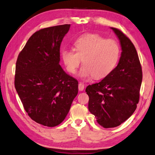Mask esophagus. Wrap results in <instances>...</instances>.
Wrapping results in <instances>:
<instances>
[{
  "mask_svg": "<svg viewBox=\"0 0 155 155\" xmlns=\"http://www.w3.org/2000/svg\"><path fill=\"white\" fill-rule=\"evenodd\" d=\"M84 84L83 83H82V82H80V83L78 84V90L80 91H84Z\"/></svg>",
  "mask_w": 155,
  "mask_h": 155,
  "instance_id": "esophagus-1",
  "label": "esophagus"
}]
</instances>
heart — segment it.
I'll list each match as a JSON object with an SVG mask.
<instances>
[{"label": "heart", "instance_id": "heart-1", "mask_svg": "<svg viewBox=\"0 0 155 155\" xmlns=\"http://www.w3.org/2000/svg\"><path fill=\"white\" fill-rule=\"evenodd\" d=\"M75 51L64 49L62 51L63 61L71 74L76 73L82 59L83 66L79 76L84 78L94 77L103 78L112 71L120 57V49L117 42L94 34H86L74 41Z\"/></svg>", "mask_w": 155, "mask_h": 155}]
</instances>
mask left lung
<instances>
[{
	"mask_svg": "<svg viewBox=\"0 0 155 155\" xmlns=\"http://www.w3.org/2000/svg\"><path fill=\"white\" fill-rule=\"evenodd\" d=\"M120 42L117 67L98 83L88 85V110L104 128L117 127L131 117L139 100L143 74L134 45L120 30L111 28Z\"/></svg>",
	"mask_w": 155,
	"mask_h": 155,
	"instance_id": "obj_1",
	"label": "left lung"
}]
</instances>
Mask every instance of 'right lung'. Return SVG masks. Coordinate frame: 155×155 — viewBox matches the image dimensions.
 I'll use <instances>...</instances> for the list:
<instances>
[{"instance_id":"add662e5","label":"right lung","mask_w":155,"mask_h":155,"mask_svg":"<svg viewBox=\"0 0 155 155\" xmlns=\"http://www.w3.org/2000/svg\"><path fill=\"white\" fill-rule=\"evenodd\" d=\"M71 25L41 29L18 57L14 85L28 116L48 127L59 125L78 94L77 80L59 64L60 46Z\"/></svg>"}]
</instances>
